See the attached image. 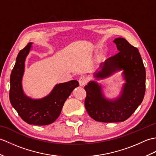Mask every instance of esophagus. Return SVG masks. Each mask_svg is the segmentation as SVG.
Listing matches in <instances>:
<instances>
[{
	"label": "esophagus",
	"mask_w": 156,
	"mask_h": 156,
	"mask_svg": "<svg viewBox=\"0 0 156 156\" xmlns=\"http://www.w3.org/2000/svg\"><path fill=\"white\" fill-rule=\"evenodd\" d=\"M78 82L80 86H84L87 83V78L84 77V76H81V77L79 78Z\"/></svg>",
	"instance_id": "obj_1"
}]
</instances>
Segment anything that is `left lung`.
<instances>
[{
  "mask_svg": "<svg viewBox=\"0 0 156 156\" xmlns=\"http://www.w3.org/2000/svg\"><path fill=\"white\" fill-rule=\"evenodd\" d=\"M119 51L107 58L102 65L101 70L94 77L103 78L119 69H123L126 83L121 95L115 100L106 99L101 87L92 81L86 86L84 105L88 115L96 121L117 122L127 120L143 101L145 92V69L138 49L124 38L114 41Z\"/></svg>",
  "mask_w": 156,
  "mask_h": 156,
  "instance_id": "left-lung-1",
  "label": "left lung"
}]
</instances>
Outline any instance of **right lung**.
Segmentation results:
<instances>
[{
  "label": "right lung",
  "instance_id": "add662e5",
  "mask_svg": "<svg viewBox=\"0 0 156 156\" xmlns=\"http://www.w3.org/2000/svg\"><path fill=\"white\" fill-rule=\"evenodd\" d=\"M29 44L19 52L10 77L9 99L12 106L23 121L28 124L46 125L54 122L61 113L66 99L75 88L77 80L58 84L47 97L39 100L27 97L23 93L21 80L25 60L31 48Z\"/></svg>",
  "mask_w": 156,
  "mask_h": 156
}]
</instances>
